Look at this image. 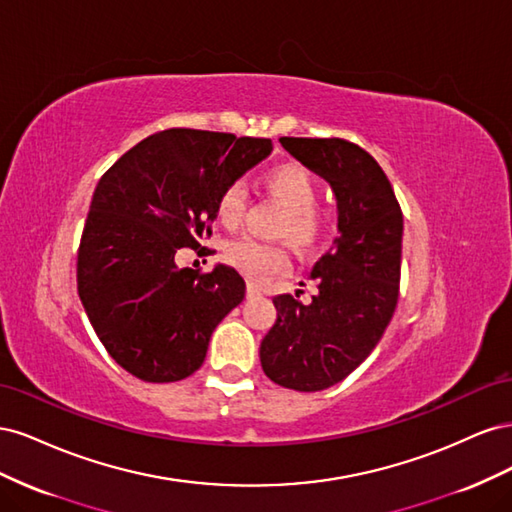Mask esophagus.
<instances>
[{
    "mask_svg": "<svg viewBox=\"0 0 512 512\" xmlns=\"http://www.w3.org/2000/svg\"><path fill=\"white\" fill-rule=\"evenodd\" d=\"M260 294H262V290H260L256 284H247V299L260 297Z\"/></svg>",
    "mask_w": 512,
    "mask_h": 512,
    "instance_id": "34e87169",
    "label": "esophagus"
}]
</instances>
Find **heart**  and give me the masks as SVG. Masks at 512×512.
<instances>
[{
	"instance_id": "1",
	"label": "heart",
	"mask_w": 512,
	"mask_h": 512,
	"mask_svg": "<svg viewBox=\"0 0 512 512\" xmlns=\"http://www.w3.org/2000/svg\"><path fill=\"white\" fill-rule=\"evenodd\" d=\"M262 190L284 209L275 235L288 237L301 252L320 245L327 232V215L318 209V181L312 170L299 162L271 166L260 179ZM245 213V192L239 183H230L215 200V218L226 230H237ZM224 258L232 269L252 282L267 280L290 267V252L284 243L239 239L226 245Z\"/></svg>"
}]
</instances>
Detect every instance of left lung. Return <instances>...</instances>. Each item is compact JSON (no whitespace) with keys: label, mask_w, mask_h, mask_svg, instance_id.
<instances>
[{"label":"left lung","mask_w":512,"mask_h":512,"mask_svg":"<svg viewBox=\"0 0 512 512\" xmlns=\"http://www.w3.org/2000/svg\"><path fill=\"white\" fill-rule=\"evenodd\" d=\"M282 147L333 185L339 235L312 271L318 292L273 303L277 320L260 344L265 374L314 393L342 382L389 327L399 297L404 215L380 164L344 138L282 136ZM303 292V290H301Z\"/></svg>","instance_id":"1"}]
</instances>
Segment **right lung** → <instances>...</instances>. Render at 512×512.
Instances as JSON below:
<instances>
[{"label": "right lung", "mask_w": 512, "mask_h": 512, "mask_svg": "<svg viewBox=\"0 0 512 512\" xmlns=\"http://www.w3.org/2000/svg\"><path fill=\"white\" fill-rule=\"evenodd\" d=\"M271 149L269 138L170 128L123 153L98 181L76 282L102 346L132 376H192L213 329L243 301L245 282L232 267L179 269L175 256L196 250L220 192Z\"/></svg>", "instance_id": "right-lung-1"}]
</instances>
